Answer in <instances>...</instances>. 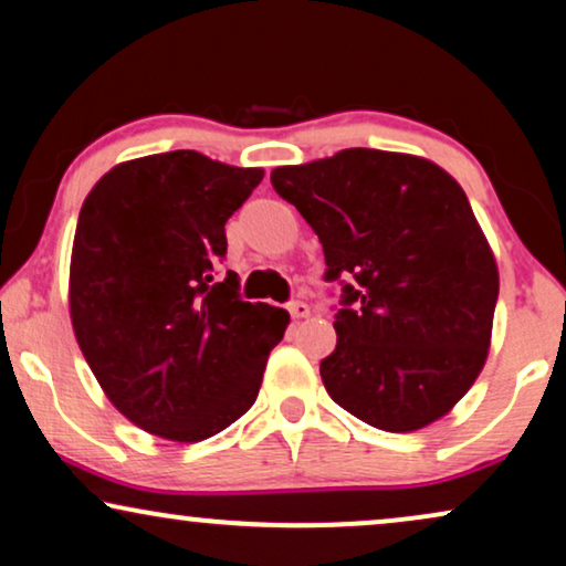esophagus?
<instances>
[{"label": "esophagus", "instance_id": "obj_1", "mask_svg": "<svg viewBox=\"0 0 566 566\" xmlns=\"http://www.w3.org/2000/svg\"><path fill=\"white\" fill-rule=\"evenodd\" d=\"M289 312L293 319H306V316L312 314V308H308V304H304V301H293V304H289Z\"/></svg>", "mask_w": 566, "mask_h": 566}]
</instances>
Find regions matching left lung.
Here are the masks:
<instances>
[{"instance_id":"1","label":"left lung","mask_w":566,"mask_h":566,"mask_svg":"<svg viewBox=\"0 0 566 566\" xmlns=\"http://www.w3.org/2000/svg\"><path fill=\"white\" fill-rule=\"evenodd\" d=\"M270 182L319 237L345 283L322 360L339 407L386 432L446 417L482 374L500 273L467 192L415 154L343 149L275 167Z\"/></svg>"}]
</instances>
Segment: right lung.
<instances>
[{"mask_svg": "<svg viewBox=\"0 0 566 566\" xmlns=\"http://www.w3.org/2000/svg\"><path fill=\"white\" fill-rule=\"evenodd\" d=\"M180 149L128 159L84 198L69 265V316L84 360L118 412L151 436L198 443L258 399L285 308L219 281L223 223L262 182Z\"/></svg>", "mask_w": 566, "mask_h": 566, "instance_id": "right-lung-1", "label": "right lung"}]
</instances>
